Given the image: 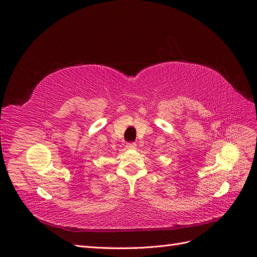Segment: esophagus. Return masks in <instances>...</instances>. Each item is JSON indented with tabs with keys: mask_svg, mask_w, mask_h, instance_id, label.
I'll return each mask as SVG.
<instances>
[{
	"mask_svg": "<svg viewBox=\"0 0 257 257\" xmlns=\"http://www.w3.org/2000/svg\"><path fill=\"white\" fill-rule=\"evenodd\" d=\"M126 149H128V150H135L136 149V144H134V143L126 144Z\"/></svg>",
	"mask_w": 257,
	"mask_h": 257,
	"instance_id": "1",
	"label": "esophagus"
}]
</instances>
